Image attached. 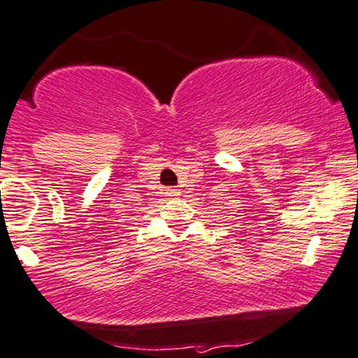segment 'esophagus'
Masks as SVG:
<instances>
[{"label": "esophagus", "instance_id": "esophagus-1", "mask_svg": "<svg viewBox=\"0 0 358 358\" xmlns=\"http://www.w3.org/2000/svg\"><path fill=\"white\" fill-rule=\"evenodd\" d=\"M165 193L169 194V196H178V194H180L178 189L173 188V187H169V188H166V189H165Z\"/></svg>", "mask_w": 358, "mask_h": 358}]
</instances>
